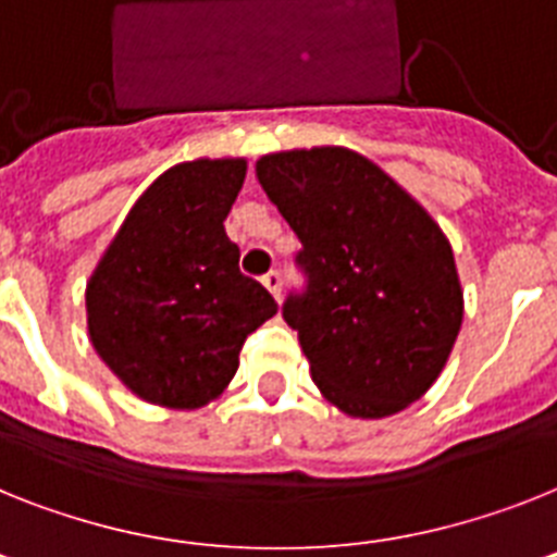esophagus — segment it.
<instances>
[{"label": "esophagus", "instance_id": "1", "mask_svg": "<svg viewBox=\"0 0 557 557\" xmlns=\"http://www.w3.org/2000/svg\"><path fill=\"white\" fill-rule=\"evenodd\" d=\"M263 286L269 288V294L274 300H280V286H283V280H280V271H269L263 277Z\"/></svg>", "mask_w": 557, "mask_h": 557}]
</instances>
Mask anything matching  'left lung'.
<instances>
[{
    "mask_svg": "<svg viewBox=\"0 0 557 557\" xmlns=\"http://www.w3.org/2000/svg\"><path fill=\"white\" fill-rule=\"evenodd\" d=\"M255 172L302 243L308 292L288 297L283 317L320 394L354 419H385L422 399L465 320L442 226L348 147L269 152Z\"/></svg>",
    "mask_w": 557,
    "mask_h": 557,
    "instance_id": "left-lung-1",
    "label": "left lung"
}]
</instances>
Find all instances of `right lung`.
<instances>
[{"label": "right lung", "mask_w": 557, "mask_h": 557, "mask_svg": "<svg viewBox=\"0 0 557 557\" xmlns=\"http://www.w3.org/2000/svg\"><path fill=\"white\" fill-rule=\"evenodd\" d=\"M246 158H198L158 175L133 203L92 269L87 334L138 399L198 410L223 394L246 336L277 314L260 283L237 269L228 209Z\"/></svg>", "instance_id": "1"}]
</instances>
